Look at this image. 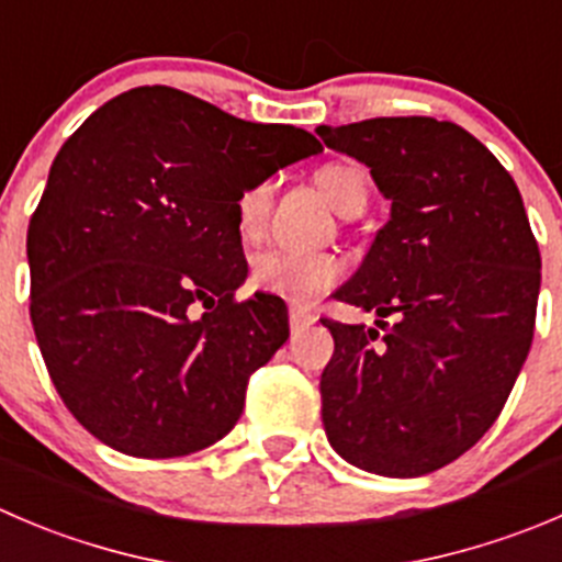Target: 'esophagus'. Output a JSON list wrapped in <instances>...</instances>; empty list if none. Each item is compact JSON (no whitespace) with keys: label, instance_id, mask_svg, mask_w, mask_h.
<instances>
[{"label":"esophagus","instance_id":"1","mask_svg":"<svg viewBox=\"0 0 562 562\" xmlns=\"http://www.w3.org/2000/svg\"><path fill=\"white\" fill-rule=\"evenodd\" d=\"M288 324H291L293 335H299V331H304L307 326L315 324V315L304 313V310H291V313H288Z\"/></svg>","mask_w":562,"mask_h":562}]
</instances>
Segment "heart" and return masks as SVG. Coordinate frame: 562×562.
Returning a JSON list of instances; mask_svg holds the SVG:
<instances>
[{"label":"heart","mask_w":562,"mask_h":562,"mask_svg":"<svg viewBox=\"0 0 562 562\" xmlns=\"http://www.w3.org/2000/svg\"><path fill=\"white\" fill-rule=\"evenodd\" d=\"M321 194L326 203L342 214L357 200H368V176L357 165H326L315 172ZM271 194L274 183L266 181L252 183L244 189L236 200V227L238 236L252 241L263 233L269 220ZM342 280V263L335 255H304L291 249H271L255 258L252 263V285L258 291L271 293L277 299H285L293 307H310L318 299H324L337 282Z\"/></svg>","instance_id":"obj_1"}]
</instances>
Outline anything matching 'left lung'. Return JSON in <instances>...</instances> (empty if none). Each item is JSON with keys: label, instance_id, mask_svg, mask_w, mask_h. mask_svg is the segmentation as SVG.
<instances>
[{"label": "left lung", "instance_id": "obj_1", "mask_svg": "<svg viewBox=\"0 0 562 562\" xmlns=\"http://www.w3.org/2000/svg\"><path fill=\"white\" fill-rule=\"evenodd\" d=\"M326 148L370 167L392 200L337 302L375 329L324 318L331 448L364 472L419 477L464 456L503 412L536 329L541 252L514 178L470 131L434 117L329 128Z\"/></svg>", "mask_w": 562, "mask_h": 562}]
</instances>
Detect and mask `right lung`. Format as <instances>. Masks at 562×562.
Returning a JSON list of instances; mask_svg holds the SVG:
<instances>
[{"label": "right lung", "mask_w": 562, "mask_h": 562, "mask_svg": "<svg viewBox=\"0 0 562 562\" xmlns=\"http://www.w3.org/2000/svg\"><path fill=\"white\" fill-rule=\"evenodd\" d=\"M321 150L176 87L123 92L68 136L26 233L30 318L92 437L176 459L236 426L249 375L288 340L282 299H236V200Z\"/></svg>", "instance_id": "obj_1"}]
</instances>
